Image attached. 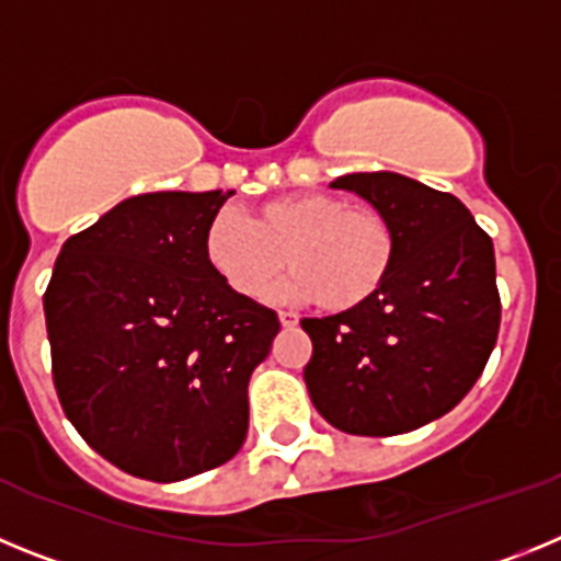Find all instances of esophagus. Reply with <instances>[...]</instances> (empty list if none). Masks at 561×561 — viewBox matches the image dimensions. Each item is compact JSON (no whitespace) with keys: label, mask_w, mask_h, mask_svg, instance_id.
Returning a JSON list of instances; mask_svg holds the SVG:
<instances>
[{"label":"esophagus","mask_w":561,"mask_h":561,"mask_svg":"<svg viewBox=\"0 0 561 561\" xmlns=\"http://www.w3.org/2000/svg\"><path fill=\"white\" fill-rule=\"evenodd\" d=\"M277 320H280L284 329H295V325L300 323V317H297L295 311H277Z\"/></svg>","instance_id":"34e87169"}]
</instances>
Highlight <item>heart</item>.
Here are the masks:
<instances>
[{
  "label": "heart",
  "mask_w": 561,
  "mask_h": 561,
  "mask_svg": "<svg viewBox=\"0 0 561 561\" xmlns=\"http://www.w3.org/2000/svg\"><path fill=\"white\" fill-rule=\"evenodd\" d=\"M205 261L227 289L250 300L264 297L286 264L295 272L277 289L280 300L351 311L374 300L393 272L396 232L374 207H351L331 193H291L257 205L250 219L216 213L205 230Z\"/></svg>",
  "instance_id": "heart-1"
}]
</instances>
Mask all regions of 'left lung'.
<instances>
[{"label":"left lung","mask_w":561,"mask_h":561,"mask_svg":"<svg viewBox=\"0 0 561 561\" xmlns=\"http://www.w3.org/2000/svg\"><path fill=\"white\" fill-rule=\"evenodd\" d=\"M374 205L396 232V264L374 300L304 317V370L317 413L351 435H401L440 419L483 374L500 331L494 247L453 193L401 173L331 182Z\"/></svg>","instance_id":"1"}]
</instances>
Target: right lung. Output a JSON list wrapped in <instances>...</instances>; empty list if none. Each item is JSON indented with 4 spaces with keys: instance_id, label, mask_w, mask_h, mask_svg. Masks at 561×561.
I'll use <instances>...</instances> for the list:
<instances>
[{
    "instance_id": "obj_1",
    "label": "right lung",
    "mask_w": 561,
    "mask_h": 561,
    "mask_svg": "<svg viewBox=\"0 0 561 561\" xmlns=\"http://www.w3.org/2000/svg\"><path fill=\"white\" fill-rule=\"evenodd\" d=\"M230 196L160 191L121 202L64 241L44 291L64 413L134 478H193L247 438V385L280 320L207 266V221Z\"/></svg>"
}]
</instances>
